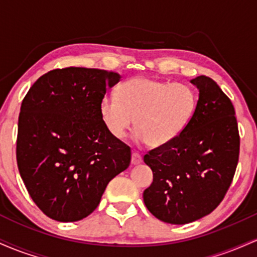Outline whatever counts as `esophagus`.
<instances>
[{
  "mask_svg": "<svg viewBox=\"0 0 257 257\" xmlns=\"http://www.w3.org/2000/svg\"><path fill=\"white\" fill-rule=\"evenodd\" d=\"M143 162V157H141L140 153L133 152L132 153V164H140Z\"/></svg>",
  "mask_w": 257,
  "mask_h": 257,
  "instance_id": "34e87169",
  "label": "esophagus"
}]
</instances>
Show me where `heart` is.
<instances>
[{"mask_svg":"<svg viewBox=\"0 0 257 257\" xmlns=\"http://www.w3.org/2000/svg\"><path fill=\"white\" fill-rule=\"evenodd\" d=\"M196 107L197 95L190 85L134 77L119 85L118 95L106 94L100 113L114 138H125L135 120L137 140L157 147L185 131Z\"/></svg>","mask_w":257,"mask_h":257,"instance_id":"b5f03b06","label":"heart"}]
</instances>
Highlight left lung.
Here are the masks:
<instances>
[{
    "label": "left lung",
    "mask_w": 257,
    "mask_h": 257,
    "mask_svg": "<svg viewBox=\"0 0 257 257\" xmlns=\"http://www.w3.org/2000/svg\"><path fill=\"white\" fill-rule=\"evenodd\" d=\"M192 119L172 143L150 150L144 162L153 182L144 202L157 219L185 225L210 214L225 198L239 159L235 111L216 82L198 76Z\"/></svg>",
    "instance_id": "obj_1"
}]
</instances>
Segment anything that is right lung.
<instances>
[{
  "instance_id": "right-lung-1",
  "label": "right lung",
  "mask_w": 257,
  "mask_h": 257,
  "mask_svg": "<svg viewBox=\"0 0 257 257\" xmlns=\"http://www.w3.org/2000/svg\"><path fill=\"white\" fill-rule=\"evenodd\" d=\"M118 73L64 67L31 85L18 120L17 163L43 214L61 222L87 217L108 182L131 164V147L108 132L100 102Z\"/></svg>"
}]
</instances>
